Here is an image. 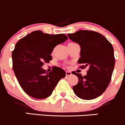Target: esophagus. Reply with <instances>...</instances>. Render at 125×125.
I'll list each match as a JSON object with an SVG mask.
<instances>
[{"label":"esophagus","mask_w":125,"mask_h":125,"mask_svg":"<svg viewBox=\"0 0 125 125\" xmlns=\"http://www.w3.org/2000/svg\"><path fill=\"white\" fill-rule=\"evenodd\" d=\"M72 74V73L70 71H66V76H69V75H71Z\"/></svg>","instance_id":"34e87169"}]
</instances>
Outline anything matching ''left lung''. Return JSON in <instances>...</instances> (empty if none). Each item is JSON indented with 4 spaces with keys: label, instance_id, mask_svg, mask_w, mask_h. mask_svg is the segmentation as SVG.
<instances>
[{
    "label": "left lung",
    "instance_id": "8db88e82",
    "mask_svg": "<svg viewBox=\"0 0 125 125\" xmlns=\"http://www.w3.org/2000/svg\"><path fill=\"white\" fill-rule=\"evenodd\" d=\"M67 36L81 47L80 68L89 69L85 76L72 73L79 79L73 87L74 94L83 100L94 99L104 93L111 81L115 67L113 46L104 35L93 31L79 30Z\"/></svg>",
    "mask_w": 125,
    "mask_h": 125
}]
</instances>
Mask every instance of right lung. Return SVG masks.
<instances>
[{"label":"right lung","mask_w":125,"mask_h":125,"mask_svg":"<svg viewBox=\"0 0 125 125\" xmlns=\"http://www.w3.org/2000/svg\"><path fill=\"white\" fill-rule=\"evenodd\" d=\"M64 34L50 35L42 31L31 32L17 43L12 54L13 70L25 93L33 98L48 97L66 72L54 66L51 72L42 68L44 62L52 60L51 54L58 44L65 42Z\"/></svg>","instance_id":"right-lung-1"}]
</instances>
